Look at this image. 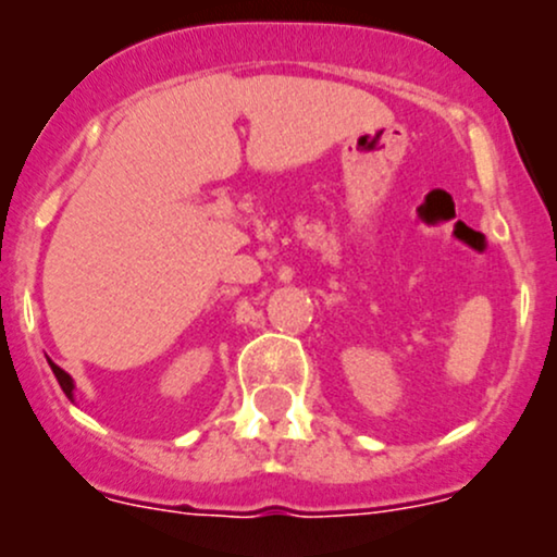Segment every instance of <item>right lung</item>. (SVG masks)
<instances>
[{"label":"right lung","mask_w":557,"mask_h":557,"mask_svg":"<svg viewBox=\"0 0 557 557\" xmlns=\"http://www.w3.org/2000/svg\"><path fill=\"white\" fill-rule=\"evenodd\" d=\"M50 363V369H53V374H55V380H59V385H61V391L66 393V398H70V401H75V380L70 377V374L64 372V369L61 367H55L53 361H48Z\"/></svg>","instance_id":"obj_1"}]
</instances>
